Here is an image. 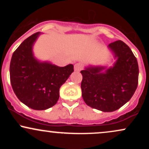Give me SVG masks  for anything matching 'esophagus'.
<instances>
[{
  "label": "esophagus",
  "instance_id": "esophagus-1",
  "mask_svg": "<svg viewBox=\"0 0 149 149\" xmlns=\"http://www.w3.org/2000/svg\"><path fill=\"white\" fill-rule=\"evenodd\" d=\"M82 69V66H80V64H76L74 65V70L75 71H80Z\"/></svg>",
  "mask_w": 149,
  "mask_h": 149
}]
</instances>
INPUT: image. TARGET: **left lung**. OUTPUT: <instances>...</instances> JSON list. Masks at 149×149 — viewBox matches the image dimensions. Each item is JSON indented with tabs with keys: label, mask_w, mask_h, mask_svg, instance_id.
<instances>
[{
	"label": "left lung",
	"mask_w": 149,
	"mask_h": 149,
	"mask_svg": "<svg viewBox=\"0 0 149 149\" xmlns=\"http://www.w3.org/2000/svg\"><path fill=\"white\" fill-rule=\"evenodd\" d=\"M108 49L113 55L112 66L89 65L80 71L82 97L89 107L104 112L118 110L132 98L137 88L139 66L128 46L121 40Z\"/></svg>",
	"instance_id": "left-lung-1"
}]
</instances>
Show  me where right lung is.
Returning a JSON list of instances; mask_svg holds the SVG:
<instances>
[{
  "instance_id": "add662e5",
  "label": "right lung",
  "mask_w": 149,
  "mask_h": 149,
  "mask_svg": "<svg viewBox=\"0 0 149 149\" xmlns=\"http://www.w3.org/2000/svg\"><path fill=\"white\" fill-rule=\"evenodd\" d=\"M40 32L27 38L12 56L10 83L23 104L34 110H45L57 104L59 88L73 72V65L60 67L34 56L33 47Z\"/></svg>"
}]
</instances>
